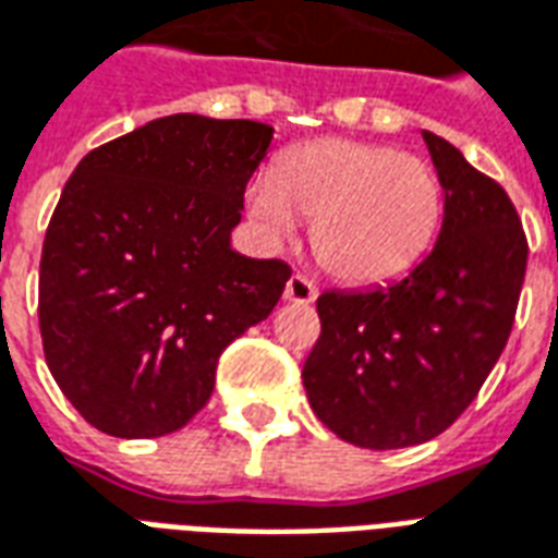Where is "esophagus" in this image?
<instances>
[{
	"mask_svg": "<svg viewBox=\"0 0 558 558\" xmlns=\"http://www.w3.org/2000/svg\"><path fill=\"white\" fill-rule=\"evenodd\" d=\"M283 299L295 301V304H311V301H316V287H313V280H307L304 275H292V278L287 280Z\"/></svg>",
	"mask_w": 558,
	"mask_h": 558,
	"instance_id": "34e87169",
	"label": "esophagus"
}]
</instances>
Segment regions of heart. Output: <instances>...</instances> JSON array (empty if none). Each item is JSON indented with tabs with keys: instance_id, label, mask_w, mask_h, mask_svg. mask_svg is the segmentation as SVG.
Listing matches in <instances>:
<instances>
[{
	"instance_id": "obj_1",
	"label": "heart",
	"mask_w": 558,
	"mask_h": 558,
	"mask_svg": "<svg viewBox=\"0 0 558 558\" xmlns=\"http://www.w3.org/2000/svg\"><path fill=\"white\" fill-rule=\"evenodd\" d=\"M251 225L268 245L313 218L322 266L345 283H387L423 259L444 218L435 168L384 144L319 138L292 147L245 189Z\"/></svg>"
}]
</instances>
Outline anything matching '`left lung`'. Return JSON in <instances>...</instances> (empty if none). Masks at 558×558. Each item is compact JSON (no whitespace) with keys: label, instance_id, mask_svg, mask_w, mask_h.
Segmentation results:
<instances>
[{"label":"left lung","instance_id":"8db88e82","mask_svg":"<svg viewBox=\"0 0 558 558\" xmlns=\"http://www.w3.org/2000/svg\"><path fill=\"white\" fill-rule=\"evenodd\" d=\"M444 185L426 257L387 287L328 290L301 378L325 426L363 449L426 444L476 399L506 349L526 275V236L506 189L423 132Z\"/></svg>","mask_w":558,"mask_h":558}]
</instances>
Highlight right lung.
I'll use <instances>...</instances> for the list:
<instances>
[{
	"mask_svg": "<svg viewBox=\"0 0 558 558\" xmlns=\"http://www.w3.org/2000/svg\"><path fill=\"white\" fill-rule=\"evenodd\" d=\"M275 130L171 114L90 150L70 174L40 257V337L52 378L111 437L183 428L218 357L275 311L280 259L230 245Z\"/></svg>",
	"mask_w": 558,
	"mask_h": 558,
	"instance_id": "right-lung-1",
	"label": "right lung"
}]
</instances>
